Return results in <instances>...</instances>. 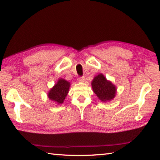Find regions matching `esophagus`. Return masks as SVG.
Listing matches in <instances>:
<instances>
[{
	"instance_id": "1",
	"label": "esophagus",
	"mask_w": 160,
	"mask_h": 160,
	"mask_svg": "<svg viewBox=\"0 0 160 160\" xmlns=\"http://www.w3.org/2000/svg\"><path fill=\"white\" fill-rule=\"evenodd\" d=\"M78 81H79V82H84L85 77H80L78 78Z\"/></svg>"
}]
</instances>
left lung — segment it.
I'll return each instance as SVG.
<instances>
[{"mask_svg": "<svg viewBox=\"0 0 160 160\" xmlns=\"http://www.w3.org/2000/svg\"><path fill=\"white\" fill-rule=\"evenodd\" d=\"M91 84L94 92L101 101H109L115 97L116 86L111 81H108L102 74L96 76Z\"/></svg>", "mask_w": 160, "mask_h": 160, "instance_id": "8db88e82", "label": "left lung"}]
</instances>
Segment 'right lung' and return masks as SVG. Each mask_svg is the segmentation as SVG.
Returning a JSON list of instances; mask_svg holds the SVG:
<instances>
[{
    "instance_id": "1",
    "label": "right lung",
    "mask_w": 160,
    "mask_h": 160,
    "mask_svg": "<svg viewBox=\"0 0 160 160\" xmlns=\"http://www.w3.org/2000/svg\"><path fill=\"white\" fill-rule=\"evenodd\" d=\"M70 86V83L68 81L63 79H59L49 91L48 94V98L58 104L63 103L68 93Z\"/></svg>"
}]
</instances>
